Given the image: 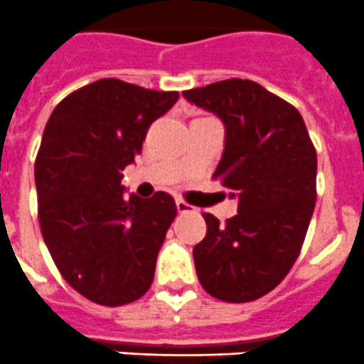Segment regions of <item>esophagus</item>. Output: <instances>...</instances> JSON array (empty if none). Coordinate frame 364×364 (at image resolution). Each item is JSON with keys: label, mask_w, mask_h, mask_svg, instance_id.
<instances>
[{"label": "esophagus", "mask_w": 364, "mask_h": 364, "mask_svg": "<svg viewBox=\"0 0 364 364\" xmlns=\"http://www.w3.org/2000/svg\"><path fill=\"white\" fill-rule=\"evenodd\" d=\"M176 210H178V213H193V211H197L191 204H188L182 198H176Z\"/></svg>", "instance_id": "obj_1"}]
</instances>
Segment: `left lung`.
Segmentation results:
<instances>
[{
  "instance_id": "8db88e82",
  "label": "left lung",
  "mask_w": 364,
  "mask_h": 364,
  "mask_svg": "<svg viewBox=\"0 0 364 364\" xmlns=\"http://www.w3.org/2000/svg\"><path fill=\"white\" fill-rule=\"evenodd\" d=\"M226 127L213 178L239 198V213L193 247L202 288L226 302L272 291L301 253L317 198V153L301 112L252 80H222L182 92Z\"/></svg>"
}]
</instances>
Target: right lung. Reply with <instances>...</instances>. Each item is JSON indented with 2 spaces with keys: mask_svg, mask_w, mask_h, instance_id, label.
Instances as JSON below:
<instances>
[{
  "mask_svg": "<svg viewBox=\"0 0 364 364\" xmlns=\"http://www.w3.org/2000/svg\"><path fill=\"white\" fill-rule=\"evenodd\" d=\"M176 100L104 78L70 92L45 125L34 164L41 235L62 277L96 304H129L153 282L176 204L164 191L125 200L122 171Z\"/></svg>",
  "mask_w": 364,
  "mask_h": 364,
  "instance_id": "obj_1",
  "label": "right lung"
}]
</instances>
